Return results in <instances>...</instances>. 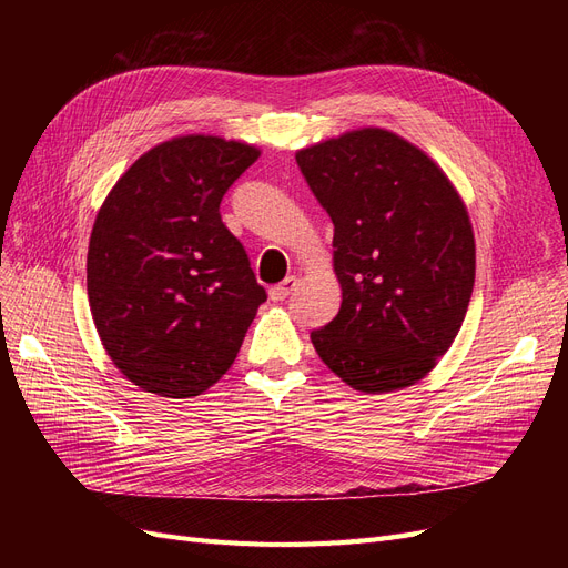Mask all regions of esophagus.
Returning <instances> with one entry per match:
<instances>
[{"label": "esophagus", "mask_w": 568, "mask_h": 568, "mask_svg": "<svg viewBox=\"0 0 568 568\" xmlns=\"http://www.w3.org/2000/svg\"><path fill=\"white\" fill-rule=\"evenodd\" d=\"M296 284H298L296 277H286L282 284L270 288V298H272V301H286V298L291 296V291L296 288Z\"/></svg>", "instance_id": "esophagus-1"}]
</instances>
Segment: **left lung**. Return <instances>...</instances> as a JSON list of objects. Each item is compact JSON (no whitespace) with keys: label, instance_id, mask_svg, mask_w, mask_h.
<instances>
[{"label":"left lung","instance_id":"8db88e82","mask_svg":"<svg viewBox=\"0 0 568 568\" xmlns=\"http://www.w3.org/2000/svg\"><path fill=\"white\" fill-rule=\"evenodd\" d=\"M296 163L334 222L341 311L311 334L351 388L419 382L467 315L476 246L457 189L422 149L365 128L301 149Z\"/></svg>","mask_w":568,"mask_h":568}]
</instances>
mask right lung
I'll use <instances>...</instances> for the list:
<instances>
[{
	"label": "right lung",
	"instance_id": "1",
	"mask_svg": "<svg viewBox=\"0 0 568 568\" xmlns=\"http://www.w3.org/2000/svg\"><path fill=\"white\" fill-rule=\"evenodd\" d=\"M257 156L222 136H175L136 159L99 209L88 251L92 320L134 386L192 398L232 367L267 294L220 201Z\"/></svg>",
	"mask_w": 568,
	"mask_h": 568
}]
</instances>
